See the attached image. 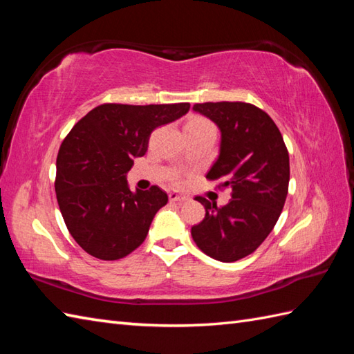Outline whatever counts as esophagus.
<instances>
[{
    "mask_svg": "<svg viewBox=\"0 0 354 354\" xmlns=\"http://www.w3.org/2000/svg\"><path fill=\"white\" fill-rule=\"evenodd\" d=\"M169 199H170V202H184L187 198L183 196V194H178V193H175V192H171V193L169 194Z\"/></svg>",
    "mask_w": 354,
    "mask_h": 354,
    "instance_id": "1",
    "label": "esophagus"
}]
</instances>
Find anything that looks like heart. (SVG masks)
<instances>
[{
    "instance_id": "1",
    "label": "heart",
    "mask_w": 354,
    "mask_h": 354,
    "mask_svg": "<svg viewBox=\"0 0 354 354\" xmlns=\"http://www.w3.org/2000/svg\"><path fill=\"white\" fill-rule=\"evenodd\" d=\"M213 124L208 122V120L202 117H193L185 124V131H202V129H212ZM178 183V179H176Z\"/></svg>"
}]
</instances>
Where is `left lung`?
<instances>
[{"label":"left lung","mask_w":354,"mask_h":354,"mask_svg":"<svg viewBox=\"0 0 354 354\" xmlns=\"http://www.w3.org/2000/svg\"><path fill=\"white\" fill-rule=\"evenodd\" d=\"M193 109L219 126L221 153L207 173L231 189L227 205L196 196L205 217L192 227L202 252L223 263L252 254L281 214L289 189V153L281 132L265 111L245 102L196 103Z\"/></svg>","instance_id":"obj_1"}]
</instances>
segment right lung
Listing matches in <instances>:
<instances>
[{
  "instance_id": "right-lung-1",
  "label": "right lung",
  "mask_w": 354,
  "mask_h": 354,
  "mask_svg": "<svg viewBox=\"0 0 354 354\" xmlns=\"http://www.w3.org/2000/svg\"><path fill=\"white\" fill-rule=\"evenodd\" d=\"M189 109L190 103H104L66 135L56 160V198L70 234L89 255L118 260L145 242L169 198L156 185L132 193L126 173L147 152L150 133Z\"/></svg>"
}]
</instances>
